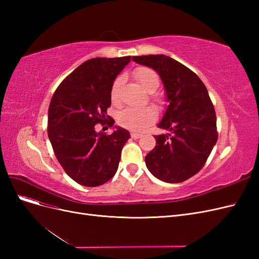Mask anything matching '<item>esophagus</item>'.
Returning <instances> with one entry per match:
<instances>
[{"label": "esophagus", "mask_w": 259, "mask_h": 259, "mask_svg": "<svg viewBox=\"0 0 259 259\" xmlns=\"http://www.w3.org/2000/svg\"><path fill=\"white\" fill-rule=\"evenodd\" d=\"M131 136H132V138L138 139V138L142 137L143 135H142V134H139V133H136V132H132V133H131Z\"/></svg>", "instance_id": "34e87169"}]
</instances>
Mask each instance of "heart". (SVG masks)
<instances>
[{
	"label": "heart",
	"mask_w": 259,
	"mask_h": 259,
	"mask_svg": "<svg viewBox=\"0 0 259 259\" xmlns=\"http://www.w3.org/2000/svg\"><path fill=\"white\" fill-rule=\"evenodd\" d=\"M135 76L143 86L146 92L149 94H153L158 90L160 85L159 75L154 70L140 67L135 71ZM123 83V76L119 75L115 77V80L112 83L111 91H110V98L113 104H116L119 101V92L120 88ZM156 117H158V112H156L153 107H145V108H135L128 107L124 109L117 115V122L123 127L135 130V131H143L148 125L153 123Z\"/></svg>",
	"instance_id": "1"
}]
</instances>
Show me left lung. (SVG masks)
Listing matches in <instances>:
<instances>
[{"label": "left lung", "mask_w": 259, "mask_h": 259, "mask_svg": "<svg viewBox=\"0 0 259 259\" xmlns=\"http://www.w3.org/2000/svg\"><path fill=\"white\" fill-rule=\"evenodd\" d=\"M133 61L158 72L168 101L158 127L169 133L154 136L156 145L146 155V165L162 182L183 183L204 166L217 143L208 92L189 68L165 55L135 56Z\"/></svg>", "instance_id": "8db88e82"}]
</instances>
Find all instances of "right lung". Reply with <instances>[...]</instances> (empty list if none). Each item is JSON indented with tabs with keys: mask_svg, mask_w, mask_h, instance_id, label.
Segmentation results:
<instances>
[{
	"mask_svg": "<svg viewBox=\"0 0 259 259\" xmlns=\"http://www.w3.org/2000/svg\"><path fill=\"white\" fill-rule=\"evenodd\" d=\"M130 61L131 56L86 60L59 84L51 100L48 133L54 153L67 175L82 186L110 180L131 138L120 126H114L111 135L95 131L97 123L114 124L107 115L111 86Z\"/></svg>",
	"mask_w": 259,
	"mask_h": 259,
	"instance_id": "1",
	"label": "right lung"
}]
</instances>
